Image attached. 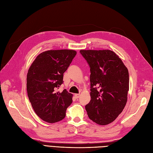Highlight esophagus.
Listing matches in <instances>:
<instances>
[{"mask_svg": "<svg viewBox=\"0 0 153 153\" xmlns=\"http://www.w3.org/2000/svg\"><path fill=\"white\" fill-rule=\"evenodd\" d=\"M75 98H78L80 97V94H75Z\"/></svg>", "mask_w": 153, "mask_h": 153, "instance_id": "obj_1", "label": "esophagus"}]
</instances>
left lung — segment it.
Segmentation results:
<instances>
[{
    "label": "left lung",
    "mask_w": 153,
    "mask_h": 153,
    "mask_svg": "<svg viewBox=\"0 0 153 153\" xmlns=\"http://www.w3.org/2000/svg\"><path fill=\"white\" fill-rule=\"evenodd\" d=\"M90 68L89 118L99 125L113 122L126 104L129 77L127 68L111 50H80Z\"/></svg>",
    "instance_id": "left-lung-1"
}]
</instances>
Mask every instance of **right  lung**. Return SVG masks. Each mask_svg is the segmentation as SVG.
I'll return each mask as SVG.
<instances>
[{
	"label": "right lung",
	"mask_w": 153,
	"mask_h": 153,
	"mask_svg": "<svg viewBox=\"0 0 153 153\" xmlns=\"http://www.w3.org/2000/svg\"><path fill=\"white\" fill-rule=\"evenodd\" d=\"M76 52L69 49L49 50L36 56L28 70L27 92L35 113L48 123L63 120L73 94L58 91L63 84L64 73Z\"/></svg>",
	"instance_id": "right-lung-1"
}]
</instances>
